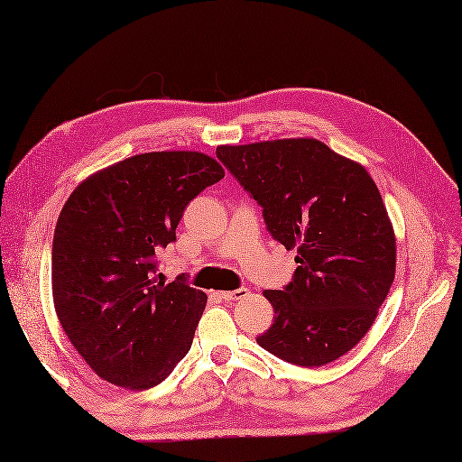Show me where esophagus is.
Listing matches in <instances>:
<instances>
[{"mask_svg": "<svg viewBox=\"0 0 462 462\" xmlns=\"http://www.w3.org/2000/svg\"><path fill=\"white\" fill-rule=\"evenodd\" d=\"M248 296V290L246 288H240V290H230V291H220V298L228 300V301H236Z\"/></svg>", "mask_w": 462, "mask_h": 462, "instance_id": "34e87169", "label": "esophagus"}]
</instances>
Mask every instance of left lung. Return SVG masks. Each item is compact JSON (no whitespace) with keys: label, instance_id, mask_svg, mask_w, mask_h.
Here are the masks:
<instances>
[{"label":"left lung","instance_id":"1","mask_svg":"<svg viewBox=\"0 0 462 462\" xmlns=\"http://www.w3.org/2000/svg\"><path fill=\"white\" fill-rule=\"evenodd\" d=\"M216 154L262 204L272 236L298 252L286 290H263L276 318L258 343L301 367L346 356L395 280V230L371 174L310 136L220 144Z\"/></svg>","mask_w":462,"mask_h":462}]
</instances>
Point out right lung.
I'll return each instance as SVG.
<instances>
[{"label":"right lung","mask_w":462,"mask_h":462,"mask_svg":"<svg viewBox=\"0 0 462 462\" xmlns=\"http://www.w3.org/2000/svg\"><path fill=\"white\" fill-rule=\"evenodd\" d=\"M222 176L204 152H143L87 176L67 199L53 236V303L101 379L151 389L189 353L208 298L154 276L156 254L176 240L186 204Z\"/></svg>","instance_id":"add662e5"}]
</instances>
